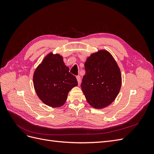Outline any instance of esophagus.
<instances>
[{
    "instance_id": "obj_1",
    "label": "esophagus",
    "mask_w": 154,
    "mask_h": 154,
    "mask_svg": "<svg viewBox=\"0 0 154 154\" xmlns=\"http://www.w3.org/2000/svg\"><path fill=\"white\" fill-rule=\"evenodd\" d=\"M76 79H77V80H78V84H80V82H81V77L80 76H76Z\"/></svg>"
}]
</instances>
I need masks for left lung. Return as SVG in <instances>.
Returning a JSON list of instances; mask_svg holds the SVG:
<instances>
[{
    "label": "left lung",
    "instance_id": "8db88e82",
    "mask_svg": "<svg viewBox=\"0 0 154 154\" xmlns=\"http://www.w3.org/2000/svg\"><path fill=\"white\" fill-rule=\"evenodd\" d=\"M85 74L81 87L87 102L95 109L109 106L117 97L122 86V74L110 53L100 50L85 63Z\"/></svg>",
    "mask_w": 154,
    "mask_h": 154
}]
</instances>
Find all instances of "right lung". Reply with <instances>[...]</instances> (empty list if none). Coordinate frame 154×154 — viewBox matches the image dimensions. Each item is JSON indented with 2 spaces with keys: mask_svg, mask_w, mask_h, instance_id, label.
I'll return each instance as SVG.
<instances>
[{
  "mask_svg": "<svg viewBox=\"0 0 154 154\" xmlns=\"http://www.w3.org/2000/svg\"><path fill=\"white\" fill-rule=\"evenodd\" d=\"M69 71L62 56L52 53L37 67L33 74V85L37 96L44 103L51 107L65 103L69 92L78 85L76 77Z\"/></svg>",
  "mask_w": 154,
  "mask_h": 154,
  "instance_id": "1",
  "label": "right lung"
}]
</instances>
